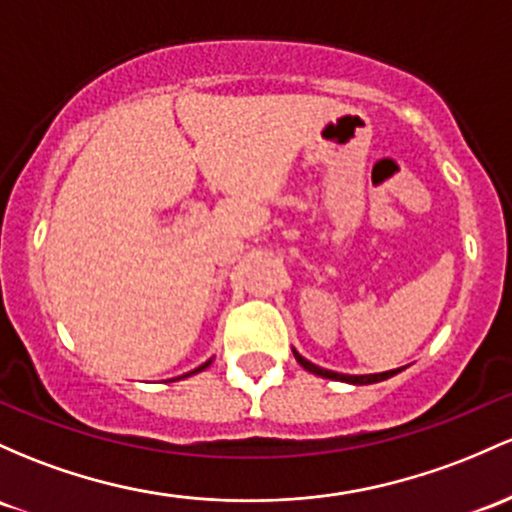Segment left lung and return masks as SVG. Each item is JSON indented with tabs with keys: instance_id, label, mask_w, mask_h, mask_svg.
Returning <instances> with one entry per match:
<instances>
[{
	"instance_id": "left-lung-1",
	"label": "left lung",
	"mask_w": 512,
	"mask_h": 512,
	"mask_svg": "<svg viewBox=\"0 0 512 512\" xmlns=\"http://www.w3.org/2000/svg\"><path fill=\"white\" fill-rule=\"evenodd\" d=\"M294 357L296 362L301 364L303 369H308L311 374H318V376H325V379H340V381H347V384H376V381H384L389 379V376L398 374V369H391V372H381V374H362V376H347V374H338V372H330V369H320L316 364H311L308 359H303L299 352L294 350Z\"/></svg>"
}]
</instances>
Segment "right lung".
Instances as JSON below:
<instances>
[{
    "mask_svg": "<svg viewBox=\"0 0 512 512\" xmlns=\"http://www.w3.org/2000/svg\"><path fill=\"white\" fill-rule=\"evenodd\" d=\"M209 364H211V359H209V362H204V364H201L199 369H194V372H189V374H196V372H201V369H206V367H209ZM189 374H187V376H189Z\"/></svg>",
    "mask_w": 512,
    "mask_h": 512,
    "instance_id": "add662e5",
    "label": "right lung"
}]
</instances>
